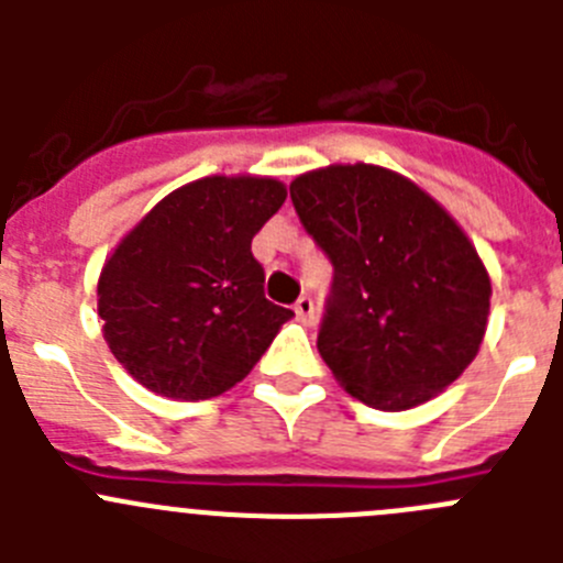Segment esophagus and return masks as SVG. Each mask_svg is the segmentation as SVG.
<instances>
[{
  "label": "esophagus",
  "instance_id": "1",
  "mask_svg": "<svg viewBox=\"0 0 563 563\" xmlns=\"http://www.w3.org/2000/svg\"><path fill=\"white\" fill-rule=\"evenodd\" d=\"M292 310H296V316L301 318L305 324H312V321H316V301H312L310 296H301V298H298L296 307H292Z\"/></svg>",
  "mask_w": 563,
  "mask_h": 563
}]
</instances>
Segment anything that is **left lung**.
Returning a JSON list of instances; mask_svg holds the SVG:
<instances>
[{
	"label": "left lung",
	"mask_w": 563,
	"mask_h": 563,
	"mask_svg": "<svg viewBox=\"0 0 563 563\" xmlns=\"http://www.w3.org/2000/svg\"><path fill=\"white\" fill-rule=\"evenodd\" d=\"M290 200L332 262L318 352L343 389L402 411L451 386L485 338L490 278L445 208L366 163L301 174Z\"/></svg>",
	"instance_id": "8db88e82"
}]
</instances>
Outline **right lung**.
<instances>
[{"mask_svg":"<svg viewBox=\"0 0 563 563\" xmlns=\"http://www.w3.org/2000/svg\"><path fill=\"white\" fill-rule=\"evenodd\" d=\"M271 177H206L161 200L101 271L98 316L123 369L174 400L236 386L292 310L265 298L251 242L285 206Z\"/></svg>","mask_w":563,"mask_h":563,"instance_id":"obj_1","label":"right lung"}]
</instances>
